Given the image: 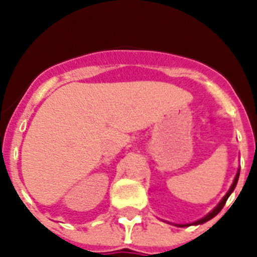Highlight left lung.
<instances>
[{"instance_id": "left-lung-1", "label": "left lung", "mask_w": 257, "mask_h": 257, "mask_svg": "<svg viewBox=\"0 0 257 257\" xmlns=\"http://www.w3.org/2000/svg\"><path fill=\"white\" fill-rule=\"evenodd\" d=\"M239 176H240V169H237V173H236L235 179H233V183H232L231 188L228 189V192H227V193H225V196H224L223 199L220 200V203L217 204V205H216V207L213 208V209H212V211L209 212V213H208V215H205V216H204V217H201V219H200V220H197V221H193V223H189V224H173V225H176V227H180V228L189 227V225H199V224L207 223V221H209V220H211V219H213V217H215V216L217 215V213H219V212L221 211V209H223V207H224V205H225V203H227L228 197L231 196V193H232V192H233V189H235V188H236V184H237ZM165 223H169V221H165ZM169 224H172V223H169Z\"/></svg>"}]
</instances>
